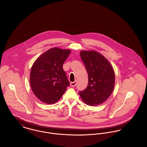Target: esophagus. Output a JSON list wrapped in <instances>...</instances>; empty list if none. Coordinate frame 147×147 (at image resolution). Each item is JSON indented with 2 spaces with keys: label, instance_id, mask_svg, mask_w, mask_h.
Listing matches in <instances>:
<instances>
[{
  "label": "esophagus",
  "instance_id": "1",
  "mask_svg": "<svg viewBox=\"0 0 147 147\" xmlns=\"http://www.w3.org/2000/svg\"><path fill=\"white\" fill-rule=\"evenodd\" d=\"M76 85V81L73 82H71V83H70V86L71 87H75Z\"/></svg>",
  "mask_w": 147,
  "mask_h": 147
}]
</instances>
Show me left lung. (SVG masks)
Instances as JSON below:
<instances>
[{
	"mask_svg": "<svg viewBox=\"0 0 147 147\" xmlns=\"http://www.w3.org/2000/svg\"><path fill=\"white\" fill-rule=\"evenodd\" d=\"M80 55L88 73V86L80 91L79 95L88 105H100L109 98L113 91V68L109 61L96 51H82Z\"/></svg>",
	"mask_w": 147,
	"mask_h": 147,
	"instance_id": "8db88e82",
	"label": "left lung"
}]
</instances>
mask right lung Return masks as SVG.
<instances>
[{
  "label": "right lung",
  "mask_w": 147,
  "mask_h": 147,
  "mask_svg": "<svg viewBox=\"0 0 147 147\" xmlns=\"http://www.w3.org/2000/svg\"><path fill=\"white\" fill-rule=\"evenodd\" d=\"M71 52L68 49L52 48L34 63L30 83L34 94L41 101L49 104L56 102L69 86L63 64Z\"/></svg>",
  "instance_id": "obj_1"
}]
</instances>
